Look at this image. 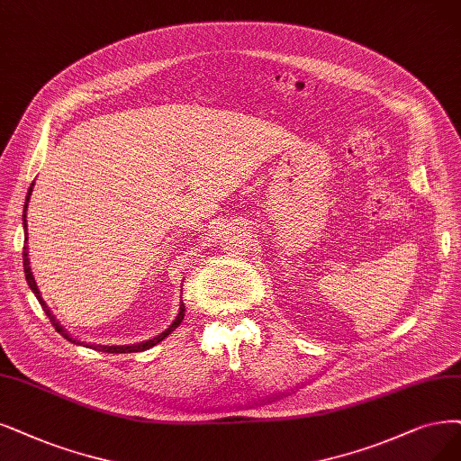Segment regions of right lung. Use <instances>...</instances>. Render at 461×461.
<instances>
[{
  "mask_svg": "<svg viewBox=\"0 0 461 461\" xmlns=\"http://www.w3.org/2000/svg\"><path fill=\"white\" fill-rule=\"evenodd\" d=\"M32 190H33V184L30 185V190H28V194H26V203H24V211H23V226H24V250H23V260H24V276H26V283H28V286L32 288V293L36 294V298H38V302L41 303V308H43V312L47 313V317L50 319V322H53V327L66 338V339H70L72 344H77V346H85V348H91V349H96V351H104V353H134V351H144V349H149V348H153L156 344H159V342H163V339L173 332L175 329H178L180 327V322H182V319H184V313H185V305L180 302V310H178V313H176V317H175V321L170 322L168 325V329H165L161 334H158V336H153L151 339H146V342H140V344H131V346H100V344H87V342H81V339H77V338H72L70 334H68V330L60 325V321L57 319V315H53V312H50V308L47 305V302L43 300V296H41V293H40V286H38V283H36V279H33V274H32V267H30V258H28V245H26V241H28V224H26V211H28V201H30V195H32Z\"/></svg>",
  "mask_w": 461,
  "mask_h": 461,
  "instance_id": "add662e5",
  "label": "right lung"
}]
</instances>
